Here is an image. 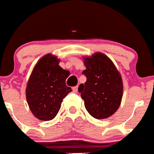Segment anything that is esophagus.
Here are the masks:
<instances>
[{"label":"esophagus","instance_id":"1","mask_svg":"<svg viewBox=\"0 0 154 154\" xmlns=\"http://www.w3.org/2000/svg\"><path fill=\"white\" fill-rule=\"evenodd\" d=\"M72 91H73V92H77V91H78V86L73 87V88H72Z\"/></svg>","mask_w":154,"mask_h":154}]
</instances>
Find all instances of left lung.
Listing matches in <instances>:
<instances>
[{
    "label": "left lung",
    "instance_id": "1",
    "mask_svg": "<svg viewBox=\"0 0 154 154\" xmlns=\"http://www.w3.org/2000/svg\"><path fill=\"white\" fill-rule=\"evenodd\" d=\"M86 76L85 84L79 86V92L85 107L94 118L103 119L115 113L123 97V81L113 62L103 53L85 57Z\"/></svg>",
    "mask_w": 154,
    "mask_h": 154
}]
</instances>
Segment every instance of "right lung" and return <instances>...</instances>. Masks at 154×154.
<instances>
[{
    "label": "right lung",
    "instance_id": "right-lung-1",
    "mask_svg": "<svg viewBox=\"0 0 154 154\" xmlns=\"http://www.w3.org/2000/svg\"><path fill=\"white\" fill-rule=\"evenodd\" d=\"M59 59L51 54L42 57L28 82L26 99L31 112L42 121L54 119L64 98L72 92L65 84L70 72L59 66Z\"/></svg>",
    "mask_w": 154,
    "mask_h": 154
}]
</instances>
